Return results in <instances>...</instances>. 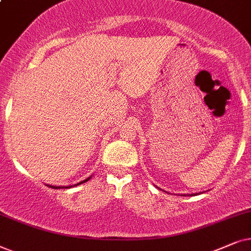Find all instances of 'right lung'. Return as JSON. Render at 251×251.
Instances as JSON below:
<instances>
[{"label": "right lung", "mask_w": 251, "mask_h": 251, "mask_svg": "<svg viewBox=\"0 0 251 251\" xmlns=\"http://www.w3.org/2000/svg\"><path fill=\"white\" fill-rule=\"evenodd\" d=\"M88 180H89V178H87L86 180H83V181L79 182V183H76V185H80V183H83V182L88 181ZM50 187H51V188H55V189H57V188H61V187H56V186H50ZM62 188H64V187H62ZM65 188H68V187H65ZM70 188H71V186H70Z\"/></svg>", "instance_id": "obj_1"}]
</instances>
